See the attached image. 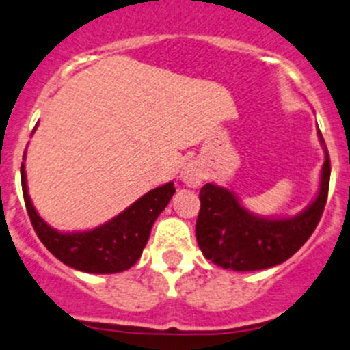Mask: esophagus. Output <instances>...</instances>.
<instances>
[{"label":"esophagus","mask_w":350,"mask_h":350,"mask_svg":"<svg viewBox=\"0 0 350 350\" xmlns=\"http://www.w3.org/2000/svg\"><path fill=\"white\" fill-rule=\"evenodd\" d=\"M181 179L186 186H189V188H198V186L203 183L204 172L200 165L186 164L181 171Z\"/></svg>","instance_id":"1"}]
</instances>
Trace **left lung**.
I'll return each mask as SVG.
<instances>
[{
    "label": "left lung",
    "instance_id": "1",
    "mask_svg": "<svg viewBox=\"0 0 350 350\" xmlns=\"http://www.w3.org/2000/svg\"><path fill=\"white\" fill-rule=\"evenodd\" d=\"M325 162L315 201L289 218H267L250 213L227 188L206 183L200 191L196 241L211 262L232 271H259L288 260L313 234L322 218L330 183V157L325 140Z\"/></svg>",
    "mask_w": 350,
    "mask_h": 350
}]
</instances>
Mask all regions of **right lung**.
Returning a JSON list of instances; mask_svg holds the SVG:
<instances>
[{
    "mask_svg": "<svg viewBox=\"0 0 350 350\" xmlns=\"http://www.w3.org/2000/svg\"><path fill=\"white\" fill-rule=\"evenodd\" d=\"M25 157V155H23ZM22 189L33 230L42 243L66 266L91 274H113L130 269L142 256L155 218L176 193L174 183L146 193L115 218L86 232H59L40 218L27 188L22 164Z\"/></svg>",
    "mask_w": 350,
    "mask_h": 350,
    "instance_id": "1",
    "label": "right lung"
}]
</instances>
